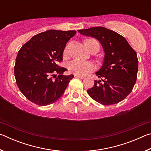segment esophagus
<instances>
[{
    "label": "esophagus",
    "instance_id": "34e87169",
    "mask_svg": "<svg viewBox=\"0 0 151 151\" xmlns=\"http://www.w3.org/2000/svg\"><path fill=\"white\" fill-rule=\"evenodd\" d=\"M76 78H81V79H83L85 78V76H81V75H75Z\"/></svg>",
    "mask_w": 151,
    "mask_h": 151
}]
</instances>
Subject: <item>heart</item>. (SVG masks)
Returning a JSON list of instances; mask_svg holds the SVG:
<instances>
[{
    "mask_svg": "<svg viewBox=\"0 0 151 151\" xmlns=\"http://www.w3.org/2000/svg\"><path fill=\"white\" fill-rule=\"evenodd\" d=\"M85 44H86V47L89 50L92 46L94 45H99V43L94 39H88L85 41ZM65 50V52H66ZM68 70L75 75H85L86 74L91 72L94 69V64L90 61H84L81 60H73L68 63Z\"/></svg>",
    "mask_w": 151,
    "mask_h": 151,
    "instance_id": "1",
    "label": "heart"
}]
</instances>
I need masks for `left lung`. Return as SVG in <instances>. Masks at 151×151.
Returning a JSON list of instances; mask_svg holds the SVG:
<instances>
[{"mask_svg":"<svg viewBox=\"0 0 151 151\" xmlns=\"http://www.w3.org/2000/svg\"><path fill=\"white\" fill-rule=\"evenodd\" d=\"M82 35L94 38L103 47V65L93 86L87 90L92 99L103 105L116 104L131 93L137 81V55L127 40L119 33L103 27L78 30Z\"/></svg>","mask_w":151,"mask_h":151,"instance_id":"left-lung-1","label":"left lung"}]
</instances>
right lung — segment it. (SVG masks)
Wrapping results in <instances>:
<instances>
[{"mask_svg":"<svg viewBox=\"0 0 151 151\" xmlns=\"http://www.w3.org/2000/svg\"><path fill=\"white\" fill-rule=\"evenodd\" d=\"M76 32L48 30L35 35L19 50L14 76L20 91L30 101L48 105L65 93L74 75H63L67 69L57 64L63 60L66 42Z\"/></svg>","mask_w":151,"mask_h":151,"instance_id":"1","label":"right lung"}]
</instances>
